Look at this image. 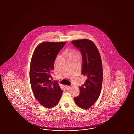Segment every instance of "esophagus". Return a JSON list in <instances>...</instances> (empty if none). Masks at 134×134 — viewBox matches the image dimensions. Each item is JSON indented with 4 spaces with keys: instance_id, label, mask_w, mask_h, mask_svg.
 I'll return each instance as SVG.
<instances>
[{
    "instance_id": "esophagus-1",
    "label": "esophagus",
    "mask_w": 134,
    "mask_h": 134,
    "mask_svg": "<svg viewBox=\"0 0 134 134\" xmlns=\"http://www.w3.org/2000/svg\"><path fill=\"white\" fill-rule=\"evenodd\" d=\"M65 88H66V90H69L70 89V88H71V86H65Z\"/></svg>"
}]
</instances>
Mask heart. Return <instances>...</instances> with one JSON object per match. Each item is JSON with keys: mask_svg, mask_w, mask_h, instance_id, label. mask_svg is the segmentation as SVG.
I'll list each match as a JSON object with an SVG mask.
<instances>
[{"mask_svg": "<svg viewBox=\"0 0 134 134\" xmlns=\"http://www.w3.org/2000/svg\"><path fill=\"white\" fill-rule=\"evenodd\" d=\"M76 55H79V54L78 52H77V51H76L75 50H71L68 53V56H69V58L71 57H73L74 56H76Z\"/></svg>", "mask_w": 134, "mask_h": 134, "instance_id": "b5f03b06", "label": "heart"}]
</instances>
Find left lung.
<instances>
[{
  "instance_id": "8db88e82",
  "label": "left lung",
  "mask_w": 134,
  "mask_h": 134,
  "mask_svg": "<svg viewBox=\"0 0 134 134\" xmlns=\"http://www.w3.org/2000/svg\"><path fill=\"white\" fill-rule=\"evenodd\" d=\"M71 43L81 53V74L87 77L85 83L80 87V95L74 98V100L80 108L88 109L98 100L101 91L103 77L101 57L97 47L90 40H76Z\"/></svg>"
}]
</instances>
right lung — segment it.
Returning a JSON list of instances; mask_svg holds the SVG:
<instances>
[{
  "instance_id": "obj_1",
  "label": "right lung",
  "mask_w": 134,
  "mask_h": 134,
  "mask_svg": "<svg viewBox=\"0 0 134 134\" xmlns=\"http://www.w3.org/2000/svg\"><path fill=\"white\" fill-rule=\"evenodd\" d=\"M66 42H43L34 50L30 68V79L36 99L49 108L59 102L63 91L57 81H52L54 60Z\"/></svg>"
}]
</instances>
